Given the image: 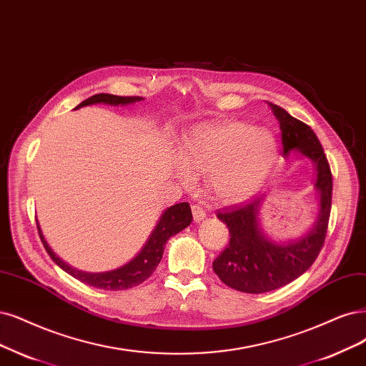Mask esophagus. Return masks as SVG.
<instances>
[{
	"label": "esophagus",
	"instance_id": "obj_1",
	"mask_svg": "<svg viewBox=\"0 0 366 366\" xmlns=\"http://www.w3.org/2000/svg\"><path fill=\"white\" fill-rule=\"evenodd\" d=\"M192 211H193V219H194L196 223H200L202 220L207 217V212L204 211V208L199 207V205H193Z\"/></svg>",
	"mask_w": 366,
	"mask_h": 366
}]
</instances>
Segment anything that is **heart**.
I'll list each match as a JSON object with an SVG mask.
<instances>
[{
    "mask_svg": "<svg viewBox=\"0 0 366 366\" xmlns=\"http://www.w3.org/2000/svg\"><path fill=\"white\" fill-rule=\"evenodd\" d=\"M182 164L178 178L190 184L193 174H207L209 194L223 204H238L259 190L277 158V140L265 127L226 119L196 125L179 142Z\"/></svg>",
    "mask_w": 366,
    "mask_h": 366,
    "instance_id": "heart-1",
    "label": "heart"
}]
</instances>
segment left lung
I'll list each match as a JSON object with an SVG mask.
<instances>
[{
    "label": "left lung",
    "mask_w": 366,
    "mask_h": 366,
    "mask_svg": "<svg viewBox=\"0 0 366 366\" xmlns=\"http://www.w3.org/2000/svg\"><path fill=\"white\" fill-rule=\"evenodd\" d=\"M269 108L280 125L283 157L295 154L299 159L312 161L318 214L312 227L291 239H274L262 231L259 211L265 196L217 214L227 226L231 239L212 262L214 273L227 287L249 294L285 287L314 264L326 238L332 208V172L315 132L283 108L274 104H269Z\"/></svg>",
    "instance_id": "8db88e82"
}]
</instances>
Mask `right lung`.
Wrapping results in <instances>:
<instances>
[{"label":"right lung","instance_id":"add662e5","mask_svg":"<svg viewBox=\"0 0 366 366\" xmlns=\"http://www.w3.org/2000/svg\"><path fill=\"white\" fill-rule=\"evenodd\" d=\"M142 99L143 98H140V97H116V94L99 93V94H93V97L83 101L75 108L78 110V108H81V107L94 105V104L124 107V105H131L134 102H140ZM192 220H193L192 208L187 204V202H181V204L169 207L167 209L162 211L161 217H159L158 223L155 224L152 234L149 235L142 250L135 254L131 261H128L127 264L120 265L114 269H108V272H101V273L83 272V269H78L67 262H64L63 259H60L46 242V239L42 234V229H40V226H39V222H37V229H39L40 239H42L48 254L51 256V259L56 262L63 269V272L69 273L72 277L78 279L83 283H87V285H90V287L107 290V291H120V290H128L132 287H137V285H140V283H143L149 276H151L155 272V268L158 267V264L162 258V253H164V247H166V242L169 241V238H172L176 234H179L187 226H190Z\"/></svg>","mask_w":366,"mask_h":366}]
</instances>
